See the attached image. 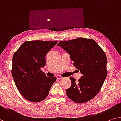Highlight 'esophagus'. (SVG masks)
<instances>
[{
	"mask_svg": "<svg viewBox=\"0 0 121 121\" xmlns=\"http://www.w3.org/2000/svg\"><path fill=\"white\" fill-rule=\"evenodd\" d=\"M56 78H57V79H61L62 78V77L60 76V75H57V76L56 77Z\"/></svg>",
	"mask_w": 121,
	"mask_h": 121,
	"instance_id": "esophagus-1",
	"label": "esophagus"
}]
</instances>
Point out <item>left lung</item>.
I'll return each instance as SVG.
<instances>
[{
  "mask_svg": "<svg viewBox=\"0 0 121 121\" xmlns=\"http://www.w3.org/2000/svg\"><path fill=\"white\" fill-rule=\"evenodd\" d=\"M57 46L69 54L73 65L82 74L78 82L70 77L72 85L66 90L67 95L77 103L91 100L99 92L107 75L104 52L93 39L82 37L60 41Z\"/></svg>",
  "mask_w": 121,
  "mask_h": 121,
  "instance_id": "obj_1",
  "label": "left lung"
}]
</instances>
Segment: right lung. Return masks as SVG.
<instances>
[{"label":"right lung","mask_w":121,"mask_h":121,"mask_svg":"<svg viewBox=\"0 0 121 121\" xmlns=\"http://www.w3.org/2000/svg\"><path fill=\"white\" fill-rule=\"evenodd\" d=\"M57 41H28L21 45L12 58V75L21 94L29 101L39 102L46 99L56 77H47L45 56Z\"/></svg>","instance_id":"1"}]
</instances>
